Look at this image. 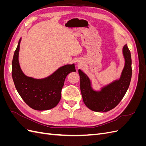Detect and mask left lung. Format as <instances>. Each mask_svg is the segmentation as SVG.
Wrapping results in <instances>:
<instances>
[{
    "label": "left lung",
    "instance_id": "obj_1",
    "mask_svg": "<svg viewBox=\"0 0 146 146\" xmlns=\"http://www.w3.org/2000/svg\"><path fill=\"white\" fill-rule=\"evenodd\" d=\"M125 59L124 67L119 80H116L103 86L100 91H95L91 86V82L87 75L80 69V90L84 104L96 112H107L112 110L120 102L129 87L131 74V54L127 44L122 48Z\"/></svg>",
    "mask_w": 146,
    "mask_h": 146
}]
</instances>
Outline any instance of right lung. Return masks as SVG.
<instances>
[{"mask_svg": "<svg viewBox=\"0 0 146 146\" xmlns=\"http://www.w3.org/2000/svg\"><path fill=\"white\" fill-rule=\"evenodd\" d=\"M20 38L12 61V77L17 91L30 108L42 111L58 105L61 98V90L68 75L76 72L75 64L61 66L47 77L36 79L23 73L19 63Z\"/></svg>", "mask_w": 146, "mask_h": 146, "instance_id": "right-lung-1", "label": "right lung"}]
</instances>
